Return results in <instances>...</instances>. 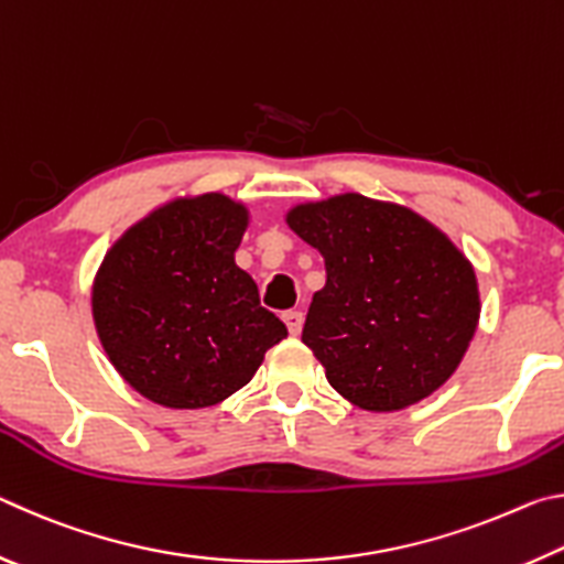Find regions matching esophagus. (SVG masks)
I'll return each instance as SVG.
<instances>
[{"instance_id": "1", "label": "esophagus", "mask_w": 564, "mask_h": 564, "mask_svg": "<svg viewBox=\"0 0 564 564\" xmlns=\"http://www.w3.org/2000/svg\"><path fill=\"white\" fill-rule=\"evenodd\" d=\"M303 321H305V318H303L301 311H285V313H283V323H285V328H289L291 336H301Z\"/></svg>"}]
</instances>
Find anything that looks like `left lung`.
Returning a JSON list of instances; mask_svg holds the SVG:
<instances>
[{"label": "left lung", "mask_w": 564, "mask_h": 564, "mask_svg": "<svg viewBox=\"0 0 564 564\" xmlns=\"http://www.w3.org/2000/svg\"><path fill=\"white\" fill-rule=\"evenodd\" d=\"M326 261L303 343L352 405L390 413L435 393L480 318L470 261L405 206L340 194L285 216Z\"/></svg>", "instance_id": "8db88e82"}]
</instances>
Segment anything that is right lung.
<instances>
[{"mask_svg":"<svg viewBox=\"0 0 564 564\" xmlns=\"http://www.w3.org/2000/svg\"><path fill=\"white\" fill-rule=\"evenodd\" d=\"M246 226V206L224 194L174 198L104 256L94 326L137 393L176 410L216 405L289 336L234 261Z\"/></svg>","mask_w":564,"mask_h":564,"instance_id":"1","label":"right lung"}]
</instances>
